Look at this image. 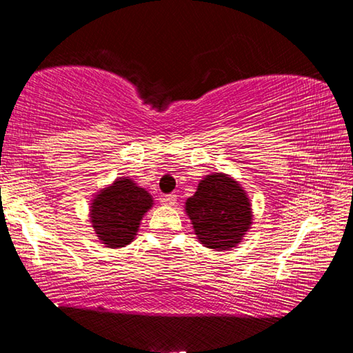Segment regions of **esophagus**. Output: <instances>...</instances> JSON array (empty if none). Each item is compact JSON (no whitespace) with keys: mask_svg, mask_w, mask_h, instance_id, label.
<instances>
[{"mask_svg":"<svg viewBox=\"0 0 353 353\" xmlns=\"http://www.w3.org/2000/svg\"><path fill=\"white\" fill-rule=\"evenodd\" d=\"M176 201H177L176 194H166V196H162V198H160V202H162V204H165V205H174Z\"/></svg>","mask_w":353,"mask_h":353,"instance_id":"esophagus-1","label":"esophagus"}]
</instances>
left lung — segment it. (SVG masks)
<instances>
[{"label":"left lung","mask_w":353,"mask_h":353,"mask_svg":"<svg viewBox=\"0 0 353 353\" xmlns=\"http://www.w3.org/2000/svg\"><path fill=\"white\" fill-rule=\"evenodd\" d=\"M185 212L198 240L208 249L230 250L252 224L246 191L223 172H213L199 182L196 193L185 202Z\"/></svg>","instance_id":"left-lung-1"}]
</instances>
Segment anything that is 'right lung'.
I'll return each mask as SVG.
<instances>
[{
	"mask_svg": "<svg viewBox=\"0 0 353 353\" xmlns=\"http://www.w3.org/2000/svg\"><path fill=\"white\" fill-rule=\"evenodd\" d=\"M152 207V196L134 181L119 177L94 196L90 205L92 227L105 248L118 249L132 243L140 221Z\"/></svg>",
	"mask_w": 353,
	"mask_h": 353,
	"instance_id": "1",
	"label": "right lung"
}]
</instances>
